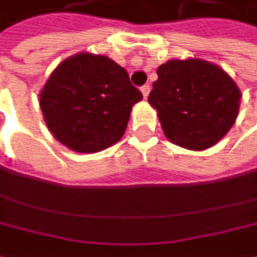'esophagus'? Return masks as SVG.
Returning a JSON list of instances; mask_svg holds the SVG:
<instances>
[{
	"mask_svg": "<svg viewBox=\"0 0 257 257\" xmlns=\"http://www.w3.org/2000/svg\"><path fill=\"white\" fill-rule=\"evenodd\" d=\"M149 91H151V86H149L148 83L142 86V93H143V97H145V99H146V97L149 96Z\"/></svg>",
	"mask_w": 257,
	"mask_h": 257,
	"instance_id": "34e87169",
	"label": "esophagus"
}]
</instances>
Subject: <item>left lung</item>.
Returning <instances> with one entry per match:
<instances>
[{
	"mask_svg": "<svg viewBox=\"0 0 257 257\" xmlns=\"http://www.w3.org/2000/svg\"><path fill=\"white\" fill-rule=\"evenodd\" d=\"M157 74L148 102L172 143L204 151L230 131L242 94L222 68L201 59H174Z\"/></svg>",
	"mask_w": 257,
	"mask_h": 257,
	"instance_id": "1",
	"label": "left lung"
}]
</instances>
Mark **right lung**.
I'll use <instances>...</instances> for the list:
<instances>
[{
    "label": "right lung",
    "mask_w": 257,
    "mask_h": 257,
    "mask_svg": "<svg viewBox=\"0 0 257 257\" xmlns=\"http://www.w3.org/2000/svg\"><path fill=\"white\" fill-rule=\"evenodd\" d=\"M143 94L126 70L103 54L77 53L45 82L39 106L53 137L71 151L91 154L117 143Z\"/></svg>",
    "instance_id": "right-lung-1"
}]
</instances>
